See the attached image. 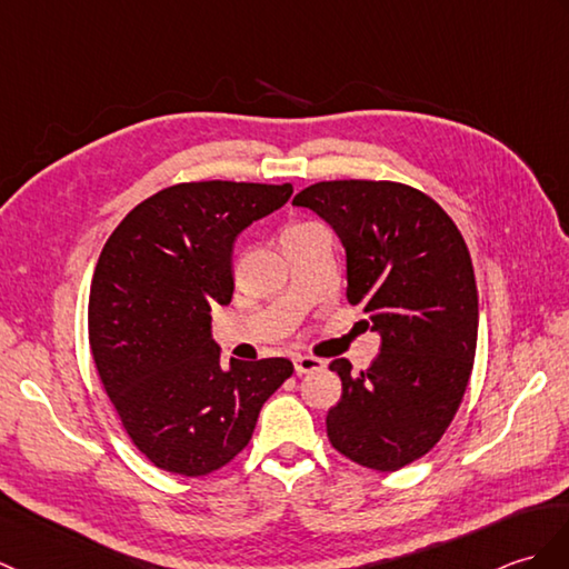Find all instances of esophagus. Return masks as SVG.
<instances>
[{
  "label": "esophagus",
  "mask_w": 569,
  "mask_h": 569,
  "mask_svg": "<svg viewBox=\"0 0 569 569\" xmlns=\"http://www.w3.org/2000/svg\"><path fill=\"white\" fill-rule=\"evenodd\" d=\"M293 366H296V373H298V376H306V373L320 371V368L325 366V361L315 359V356H296V359H293Z\"/></svg>",
  "instance_id": "1"
}]
</instances>
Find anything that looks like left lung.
<instances>
[{
	"instance_id": "left-lung-1",
	"label": "left lung",
	"mask_w": 569,
	"mask_h": 569,
	"mask_svg": "<svg viewBox=\"0 0 569 569\" xmlns=\"http://www.w3.org/2000/svg\"><path fill=\"white\" fill-rule=\"evenodd\" d=\"M293 206L332 224L347 249V298L380 335L366 371L329 363L341 378L329 441L363 468L400 470L441 439L470 380L478 286L463 234L427 193L395 181H320Z\"/></svg>"
}]
</instances>
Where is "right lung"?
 <instances>
[{"instance_id":"right-lung-1","label":"right lung","mask_w":569,"mask_h":569,"mask_svg":"<svg viewBox=\"0 0 569 569\" xmlns=\"http://www.w3.org/2000/svg\"><path fill=\"white\" fill-rule=\"evenodd\" d=\"M293 187L191 181L144 198L103 244L89 293L99 378L138 451L198 478L242 451L288 359L220 363L210 308L230 306L232 247Z\"/></svg>"}]
</instances>
